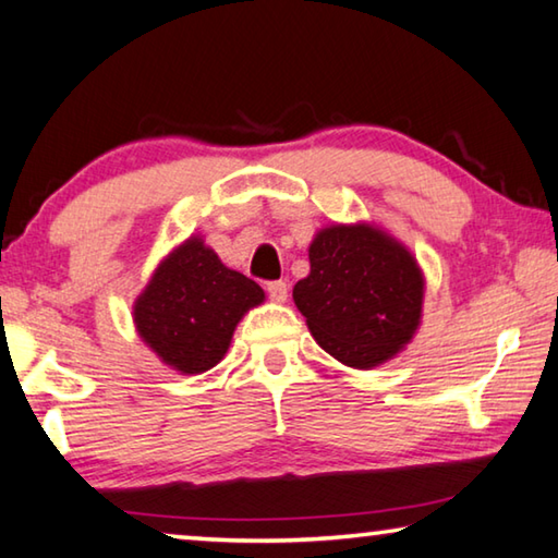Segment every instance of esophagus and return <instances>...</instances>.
Returning a JSON list of instances; mask_svg holds the SVG:
<instances>
[{"instance_id":"1","label":"esophagus","mask_w":558,"mask_h":558,"mask_svg":"<svg viewBox=\"0 0 558 558\" xmlns=\"http://www.w3.org/2000/svg\"><path fill=\"white\" fill-rule=\"evenodd\" d=\"M267 294L271 301H277V304H284L287 296H289V284L287 281H269L267 284Z\"/></svg>"}]
</instances>
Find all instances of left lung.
Wrapping results in <instances>:
<instances>
[{"mask_svg":"<svg viewBox=\"0 0 558 558\" xmlns=\"http://www.w3.org/2000/svg\"><path fill=\"white\" fill-rule=\"evenodd\" d=\"M308 262L294 304L326 353L351 368H376L410 343L425 279L403 244L365 222L331 225L314 236Z\"/></svg>","mask_w":558,"mask_h":558,"instance_id":"left-lung-1","label":"left lung"}]
</instances>
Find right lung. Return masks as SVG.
Wrapping results in <instances>:
<instances>
[{"label": "right lung", "mask_w": 558, "mask_h": 558, "mask_svg": "<svg viewBox=\"0 0 558 558\" xmlns=\"http://www.w3.org/2000/svg\"><path fill=\"white\" fill-rule=\"evenodd\" d=\"M257 281L225 267L199 236L175 246L133 304L141 339L158 359L185 376L225 359L236 324L259 306Z\"/></svg>", "instance_id": "right-lung-1"}]
</instances>
